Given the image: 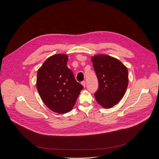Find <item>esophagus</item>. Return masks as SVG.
Returning a JSON list of instances; mask_svg holds the SVG:
<instances>
[{"mask_svg": "<svg viewBox=\"0 0 159 159\" xmlns=\"http://www.w3.org/2000/svg\"><path fill=\"white\" fill-rule=\"evenodd\" d=\"M81 84L83 86L84 88H85V86H86V81H82V82H81Z\"/></svg>", "mask_w": 159, "mask_h": 159, "instance_id": "1", "label": "esophagus"}]
</instances>
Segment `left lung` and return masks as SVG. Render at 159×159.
Returning a JSON list of instances; mask_svg holds the SVG:
<instances>
[{"mask_svg":"<svg viewBox=\"0 0 159 159\" xmlns=\"http://www.w3.org/2000/svg\"><path fill=\"white\" fill-rule=\"evenodd\" d=\"M91 61L98 81L95 99L103 108H111L120 102L126 92L127 68L117 59L107 54L95 55L91 57Z\"/></svg>","mask_w":159,"mask_h":159,"instance_id":"obj_1","label":"left lung"}]
</instances>
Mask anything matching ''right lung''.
Returning <instances> with one entry per match:
<instances>
[{
	"label": "right lung",
	"instance_id": "add662e5",
	"mask_svg": "<svg viewBox=\"0 0 159 159\" xmlns=\"http://www.w3.org/2000/svg\"><path fill=\"white\" fill-rule=\"evenodd\" d=\"M67 62V54H54L48 57L37 71L39 93L46 106L57 113L71 111L83 89L68 68Z\"/></svg>",
	"mask_w": 159,
	"mask_h": 159
}]
</instances>
